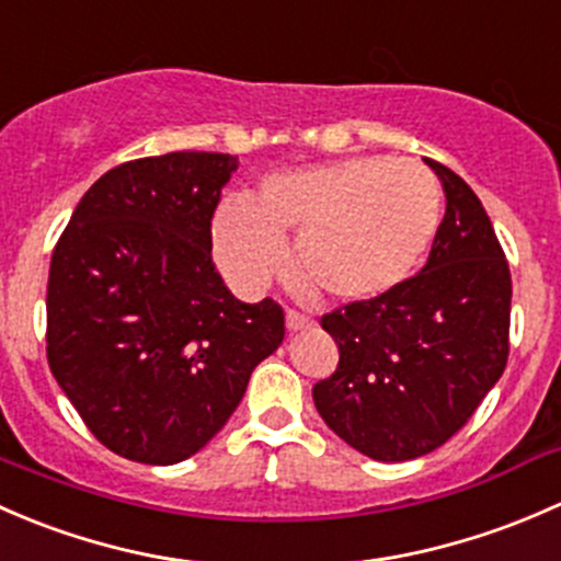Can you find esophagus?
Returning a JSON list of instances; mask_svg holds the SVG:
<instances>
[{"label":"esophagus","instance_id":"esophagus-1","mask_svg":"<svg viewBox=\"0 0 561 561\" xmlns=\"http://www.w3.org/2000/svg\"><path fill=\"white\" fill-rule=\"evenodd\" d=\"M313 327V319L305 313H299V310H286V329L288 332H299V329H308Z\"/></svg>","mask_w":561,"mask_h":561}]
</instances>
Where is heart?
I'll return each mask as SVG.
<instances>
[{"mask_svg":"<svg viewBox=\"0 0 561 561\" xmlns=\"http://www.w3.org/2000/svg\"><path fill=\"white\" fill-rule=\"evenodd\" d=\"M440 210V183L430 167L359 156L267 178L256 202L224 196L213 216V251L234 288L256 294L286 270L291 234L310 286L365 302L413 278Z\"/></svg>","mask_w":561,"mask_h":561,"instance_id":"obj_1","label":"heart"}]
</instances>
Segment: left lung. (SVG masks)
Returning a JSON list of instances; mask_svg holds the SVG:
<instances>
[{"label": "left lung", "mask_w": 561, "mask_h": 561, "mask_svg": "<svg viewBox=\"0 0 561 561\" xmlns=\"http://www.w3.org/2000/svg\"><path fill=\"white\" fill-rule=\"evenodd\" d=\"M430 167L446 216L424 270L321 319L340 362L313 386V402L334 435L375 461L440 448L500 380L511 351V270L492 221L456 172Z\"/></svg>", "instance_id": "obj_1"}]
</instances>
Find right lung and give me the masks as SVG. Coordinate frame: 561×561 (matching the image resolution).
I'll use <instances>...</instances> for the list:
<instances>
[{
  "label": "right lung",
  "instance_id": "right-lung-1",
  "mask_svg": "<svg viewBox=\"0 0 561 561\" xmlns=\"http://www.w3.org/2000/svg\"><path fill=\"white\" fill-rule=\"evenodd\" d=\"M238 156L178 151L105 172L50 256L48 365L96 440L175 465L240 405L283 343L273 299L240 302L213 264L210 221Z\"/></svg>",
  "mask_w": 561,
  "mask_h": 561
}]
</instances>
